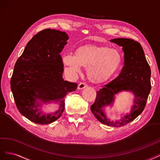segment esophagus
<instances>
[{
	"instance_id": "34e87169",
	"label": "esophagus",
	"mask_w": 160,
	"mask_h": 160,
	"mask_svg": "<svg viewBox=\"0 0 160 160\" xmlns=\"http://www.w3.org/2000/svg\"><path fill=\"white\" fill-rule=\"evenodd\" d=\"M86 86H87V84L84 82H81L78 84V90H82L84 88H85Z\"/></svg>"
}]
</instances>
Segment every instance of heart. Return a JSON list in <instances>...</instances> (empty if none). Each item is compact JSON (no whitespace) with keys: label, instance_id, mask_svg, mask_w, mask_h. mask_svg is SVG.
Wrapping results in <instances>:
<instances>
[{"label":"heart","instance_id":"obj_1","mask_svg":"<svg viewBox=\"0 0 160 160\" xmlns=\"http://www.w3.org/2000/svg\"><path fill=\"white\" fill-rule=\"evenodd\" d=\"M121 56L117 49L94 44H86L78 48L74 56H63V64L78 72L80 67L86 68V75L94 84H102L115 74L121 63Z\"/></svg>","mask_w":160,"mask_h":160}]
</instances>
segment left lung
I'll return each instance as SVG.
<instances>
[{
	"instance_id": "8db88e82",
	"label": "left lung",
	"mask_w": 160,
	"mask_h": 160,
	"mask_svg": "<svg viewBox=\"0 0 160 160\" xmlns=\"http://www.w3.org/2000/svg\"><path fill=\"white\" fill-rule=\"evenodd\" d=\"M110 42L122 47L124 66L117 78L98 91L90 109L100 122L118 127L128 124L143 112L151 90V70L139 43L125 38L112 39ZM123 91L134 94L133 105L129 113L122 114L115 121L111 120L107 117L104 110L106 107L113 106L115 95Z\"/></svg>"
}]
</instances>
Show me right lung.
Returning a JSON list of instances; mask_svg holds the SVG:
<instances>
[{
    "instance_id": "1",
    "label": "right lung",
    "mask_w": 160,
    "mask_h": 160,
    "mask_svg": "<svg viewBox=\"0 0 160 160\" xmlns=\"http://www.w3.org/2000/svg\"><path fill=\"white\" fill-rule=\"evenodd\" d=\"M69 39L66 32L47 29L34 35L15 65L11 89L18 110L31 121L47 125L56 121L64 110V98L78 84L63 80L60 53ZM55 103V112L45 105Z\"/></svg>"
}]
</instances>
